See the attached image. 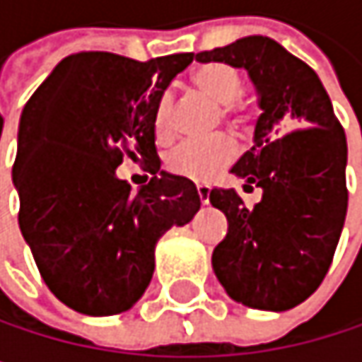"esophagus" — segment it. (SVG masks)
<instances>
[{
	"label": "esophagus",
	"instance_id": "esophagus-1",
	"mask_svg": "<svg viewBox=\"0 0 362 362\" xmlns=\"http://www.w3.org/2000/svg\"><path fill=\"white\" fill-rule=\"evenodd\" d=\"M209 192H211L209 184H197V194H199L201 203H209Z\"/></svg>",
	"mask_w": 362,
	"mask_h": 362
}]
</instances>
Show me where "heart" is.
<instances>
[{
	"label": "heart",
	"mask_w": 362,
	"mask_h": 362,
	"mask_svg": "<svg viewBox=\"0 0 362 362\" xmlns=\"http://www.w3.org/2000/svg\"><path fill=\"white\" fill-rule=\"evenodd\" d=\"M192 83L199 92L211 98L216 105L224 107L222 112L233 117L235 121H243L237 110V100L243 92V79L237 69L228 64H205L194 71ZM155 134L157 140L168 142L174 136V98L172 94H163L155 107ZM239 148L233 136L218 134L214 138H192L180 142L168 155V168L182 178L194 182H207L218 176L224 168H228Z\"/></svg>",
	"instance_id": "obj_1"
}]
</instances>
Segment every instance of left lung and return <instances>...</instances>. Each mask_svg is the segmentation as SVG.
I'll return each mask as SVG.
<instances>
[{
	"label": "left lung",
	"instance_id": "left-lung-1",
	"mask_svg": "<svg viewBox=\"0 0 362 362\" xmlns=\"http://www.w3.org/2000/svg\"><path fill=\"white\" fill-rule=\"evenodd\" d=\"M245 69L259 94L255 144L230 170L255 184L247 207L235 188L209 201L228 220L211 264L228 296L257 310H289L323 283L346 209V134L317 73L274 39L252 35L197 54Z\"/></svg>",
	"mask_w": 362,
	"mask_h": 362
}]
</instances>
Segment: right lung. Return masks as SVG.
I'll return each mask as SVG.
<instances>
[{
  "label": "right lung",
  "mask_w": 362,
  "mask_h": 362,
  "mask_svg": "<svg viewBox=\"0 0 362 362\" xmlns=\"http://www.w3.org/2000/svg\"><path fill=\"white\" fill-rule=\"evenodd\" d=\"M192 56L79 52L25 105L12 168L21 233L49 291L81 315L132 308L153 279L159 237L201 207L192 182L159 172L153 121ZM125 156L153 174L138 193L114 176Z\"/></svg>",
  "instance_id": "1"
}]
</instances>
